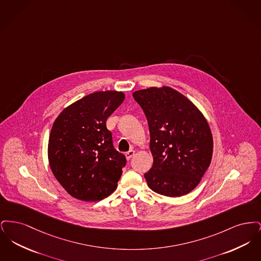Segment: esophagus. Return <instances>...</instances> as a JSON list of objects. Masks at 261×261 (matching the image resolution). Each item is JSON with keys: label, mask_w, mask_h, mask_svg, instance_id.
I'll return each mask as SVG.
<instances>
[{"label": "esophagus", "mask_w": 261, "mask_h": 261, "mask_svg": "<svg viewBox=\"0 0 261 261\" xmlns=\"http://www.w3.org/2000/svg\"><path fill=\"white\" fill-rule=\"evenodd\" d=\"M134 154H135V150H133V149H131V150H129L125 155H126V160L127 161H130L133 156H134Z\"/></svg>", "instance_id": "obj_1"}]
</instances>
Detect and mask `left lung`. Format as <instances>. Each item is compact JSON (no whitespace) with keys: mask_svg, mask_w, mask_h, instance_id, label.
Instances as JSON below:
<instances>
[{"mask_svg":"<svg viewBox=\"0 0 261 261\" xmlns=\"http://www.w3.org/2000/svg\"><path fill=\"white\" fill-rule=\"evenodd\" d=\"M133 98L149 124L153 163L145 178L149 188L163 196L189 194L211 165L213 139L202 112L168 86L138 90Z\"/></svg>","mask_w":261,"mask_h":261,"instance_id":"obj_1","label":"left lung"}]
</instances>
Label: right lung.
Here are the masks:
<instances>
[{
	"label": "right lung",
	"instance_id": "right-lung-1",
	"mask_svg": "<svg viewBox=\"0 0 261 261\" xmlns=\"http://www.w3.org/2000/svg\"><path fill=\"white\" fill-rule=\"evenodd\" d=\"M124 99L123 92H95L66 107L53 124L50 170L75 199L98 201L117 188L126 159L113 148L106 121Z\"/></svg>",
	"mask_w": 261,
	"mask_h": 261
}]
</instances>
